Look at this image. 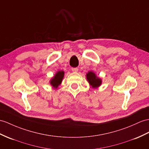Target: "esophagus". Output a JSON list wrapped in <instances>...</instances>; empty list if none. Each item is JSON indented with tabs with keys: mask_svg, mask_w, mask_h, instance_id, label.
Returning a JSON list of instances; mask_svg holds the SVG:
<instances>
[{
	"mask_svg": "<svg viewBox=\"0 0 149 149\" xmlns=\"http://www.w3.org/2000/svg\"><path fill=\"white\" fill-rule=\"evenodd\" d=\"M72 71H73V72H78V68H72Z\"/></svg>",
	"mask_w": 149,
	"mask_h": 149,
	"instance_id": "34e87169",
	"label": "esophagus"
}]
</instances>
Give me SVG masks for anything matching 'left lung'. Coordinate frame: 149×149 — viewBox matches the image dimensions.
<instances>
[{
    "label": "left lung",
    "instance_id": "left-lung-1",
    "mask_svg": "<svg viewBox=\"0 0 149 149\" xmlns=\"http://www.w3.org/2000/svg\"><path fill=\"white\" fill-rule=\"evenodd\" d=\"M86 78L87 80L88 81L90 85H91L93 88H96L101 84V79L97 77L95 74L93 72L90 71L86 74Z\"/></svg>",
    "mask_w": 149,
    "mask_h": 149
}]
</instances>
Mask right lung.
Masks as SVG:
<instances>
[{
    "label": "right lung",
    "instance_id": "1",
    "mask_svg": "<svg viewBox=\"0 0 149 149\" xmlns=\"http://www.w3.org/2000/svg\"><path fill=\"white\" fill-rule=\"evenodd\" d=\"M64 72L63 71H58L56 74L55 77L51 79V81H50V84H51L53 86V87H54L55 88H57V86L61 84V81H62V79L64 77Z\"/></svg>",
    "mask_w": 149,
    "mask_h": 149
}]
</instances>
